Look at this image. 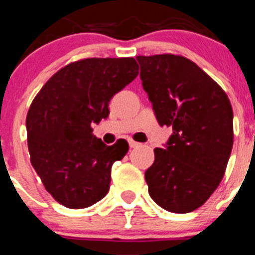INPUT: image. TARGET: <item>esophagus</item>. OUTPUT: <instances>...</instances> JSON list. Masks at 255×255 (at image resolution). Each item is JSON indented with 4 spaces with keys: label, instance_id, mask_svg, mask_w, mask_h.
I'll return each mask as SVG.
<instances>
[{
    "label": "esophagus",
    "instance_id": "esophagus-1",
    "mask_svg": "<svg viewBox=\"0 0 255 255\" xmlns=\"http://www.w3.org/2000/svg\"><path fill=\"white\" fill-rule=\"evenodd\" d=\"M129 145L131 148H135V147H138V145H140V144L139 143H136V141H134V140H130L129 141Z\"/></svg>",
    "mask_w": 255,
    "mask_h": 255
}]
</instances>
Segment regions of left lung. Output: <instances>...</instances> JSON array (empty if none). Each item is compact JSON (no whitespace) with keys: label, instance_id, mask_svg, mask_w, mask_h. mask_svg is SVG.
<instances>
[{"label":"left lung","instance_id":"obj_1","mask_svg":"<svg viewBox=\"0 0 255 255\" xmlns=\"http://www.w3.org/2000/svg\"><path fill=\"white\" fill-rule=\"evenodd\" d=\"M144 91L161 126H172L145 171L149 195L163 209L188 213L206 203L225 175L234 143L226 93L182 56H138Z\"/></svg>","mask_w":255,"mask_h":255}]
</instances>
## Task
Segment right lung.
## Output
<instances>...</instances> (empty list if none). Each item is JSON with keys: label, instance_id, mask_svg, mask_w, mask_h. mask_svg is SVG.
I'll use <instances>...</instances> for the list:
<instances>
[{"label": "right lung", "instance_id": "1", "mask_svg": "<svg viewBox=\"0 0 255 255\" xmlns=\"http://www.w3.org/2000/svg\"><path fill=\"white\" fill-rule=\"evenodd\" d=\"M132 57L85 58L58 70L26 116L31 166L58 203L87 208L110 190L111 168L129 150L125 139L106 145L92 124L110 115L112 97L136 78Z\"/></svg>", "mask_w": 255, "mask_h": 255}]
</instances>
